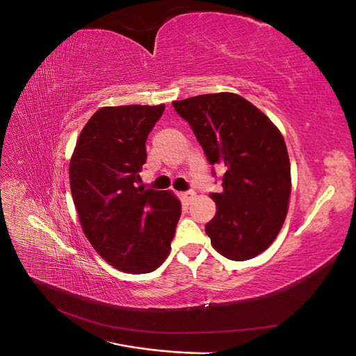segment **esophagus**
Here are the masks:
<instances>
[{
    "label": "esophagus",
    "instance_id": "esophagus-1",
    "mask_svg": "<svg viewBox=\"0 0 356 356\" xmlns=\"http://www.w3.org/2000/svg\"><path fill=\"white\" fill-rule=\"evenodd\" d=\"M181 197H182V200H184L186 203H191L193 197H195V193H193V191H187V193H182V195H181Z\"/></svg>",
    "mask_w": 356,
    "mask_h": 356
}]
</instances>
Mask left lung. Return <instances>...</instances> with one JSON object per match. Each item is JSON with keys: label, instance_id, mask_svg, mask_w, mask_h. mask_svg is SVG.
I'll list each match as a JSON object with an SVG mask.
<instances>
[{"label": "left lung", "instance_id": "8db88e82", "mask_svg": "<svg viewBox=\"0 0 356 356\" xmlns=\"http://www.w3.org/2000/svg\"><path fill=\"white\" fill-rule=\"evenodd\" d=\"M211 165L224 168L222 191L209 196L217 212L204 232L229 260L266 251L285 221L291 166L281 131L241 95L208 93L174 101Z\"/></svg>", "mask_w": 356, "mask_h": 356}]
</instances>
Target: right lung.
<instances>
[{
	"label": "right lung",
	"instance_id": "right-lung-1",
	"mask_svg": "<svg viewBox=\"0 0 356 356\" xmlns=\"http://www.w3.org/2000/svg\"><path fill=\"white\" fill-rule=\"evenodd\" d=\"M160 105L102 106L86 123L70 160L71 195L95 251L117 270L149 273L170 252L181 215L172 191L138 186Z\"/></svg>",
	"mask_w": 356,
	"mask_h": 356
}]
</instances>
